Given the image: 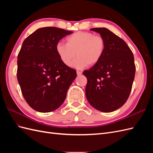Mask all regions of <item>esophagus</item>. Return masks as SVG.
<instances>
[{
  "label": "esophagus",
  "instance_id": "1",
  "mask_svg": "<svg viewBox=\"0 0 153 153\" xmlns=\"http://www.w3.org/2000/svg\"><path fill=\"white\" fill-rule=\"evenodd\" d=\"M82 71H76V74H77V75H78V76H80V75H82Z\"/></svg>",
  "mask_w": 153,
  "mask_h": 153
}]
</instances>
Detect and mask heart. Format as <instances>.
I'll list each match as a JSON object with an SVG mask.
<instances>
[{"label": "heart", "instance_id": "heart-1", "mask_svg": "<svg viewBox=\"0 0 153 153\" xmlns=\"http://www.w3.org/2000/svg\"><path fill=\"white\" fill-rule=\"evenodd\" d=\"M106 48L105 39L86 31H78L66 39V44L58 43L55 51L62 63L69 66L76 54L78 57L71 65L81 69L88 65L94 66L102 59Z\"/></svg>", "mask_w": 153, "mask_h": 153}]
</instances>
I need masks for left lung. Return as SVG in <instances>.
Listing matches in <instances>:
<instances>
[{"label":"left lung","mask_w":153,"mask_h":153,"mask_svg":"<svg viewBox=\"0 0 153 153\" xmlns=\"http://www.w3.org/2000/svg\"><path fill=\"white\" fill-rule=\"evenodd\" d=\"M105 39L106 48L100 61L83 74L87 78L86 98L103 112L122 106L130 94L136 68L133 52L125 41L106 28H93Z\"/></svg>","instance_id":"8db88e82"}]
</instances>
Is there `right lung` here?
<instances>
[{"label":"right lung","mask_w":153,"mask_h":153,"mask_svg":"<svg viewBox=\"0 0 153 153\" xmlns=\"http://www.w3.org/2000/svg\"><path fill=\"white\" fill-rule=\"evenodd\" d=\"M72 32L43 27L23 42L18 55L17 79L27 103L38 112L57 109L76 76L75 69L64 65L55 51L59 41Z\"/></svg>","instance_id":"right-lung-1"}]
</instances>
